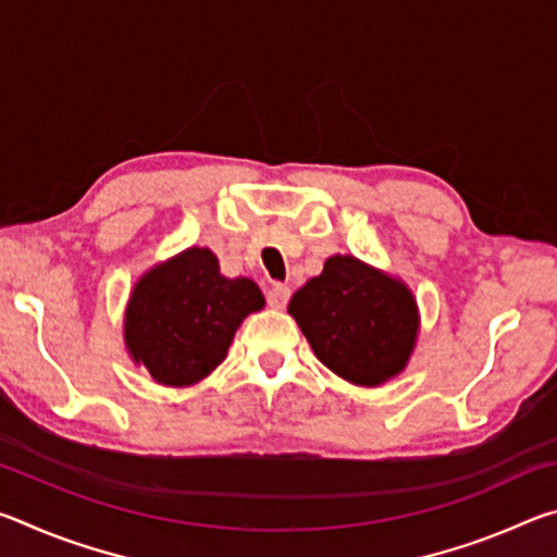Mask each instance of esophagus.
Masks as SVG:
<instances>
[{
  "mask_svg": "<svg viewBox=\"0 0 557 557\" xmlns=\"http://www.w3.org/2000/svg\"><path fill=\"white\" fill-rule=\"evenodd\" d=\"M287 301H289V287L282 285V282H275V285L268 289V305L275 309H282Z\"/></svg>",
  "mask_w": 557,
  "mask_h": 557,
  "instance_id": "34e87169",
  "label": "esophagus"
}]
</instances>
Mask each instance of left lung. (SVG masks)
<instances>
[{
	"instance_id": "obj_1",
	"label": "left lung",
	"mask_w": 557,
	"mask_h": 557,
	"mask_svg": "<svg viewBox=\"0 0 557 557\" xmlns=\"http://www.w3.org/2000/svg\"><path fill=\"white\" fill-rule=\"evenodd\" d=\"M289 314L319 361L356 385L400 373L418 336L410 289L351 256L329 258L322 275L292 295Z\"/></svg>"
}]
</instances>
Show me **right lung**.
I'll use <instances>...</instances> for the list:
<instances>
[{"label":"right lung","instance_id":"add662e5","mask_svg":"<svg viewBox=\"0 0 557 557\" xmlns=\"http://www.w3.org/2000/svg\"><path fill=\"white\" fill-rule=\"evenodd\" d=\"M262 305L256 282L223 277L209 248H188L137 282L125 342L154 381L191 385L223 361L235 329Z\"/></svg>","mask_w":557,"mask_h":557}]
</instances>
